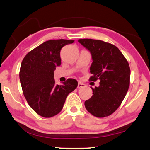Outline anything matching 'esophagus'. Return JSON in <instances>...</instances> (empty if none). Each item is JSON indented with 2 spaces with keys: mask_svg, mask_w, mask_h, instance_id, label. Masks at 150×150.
<instances>
[{
  "mask_svg": "<svg viewBox=\"0 0 150 150\" xmlns=\"http://www.w3.org/2000/svg\"><path fill=\"white\" fill-rule=\"evenodd\" d=\"M85 87V85L83 84V83H81V82H79L78 83V85H77V88H83Z\"/></svg>",
  "mask_w": 150,
  "mask_h": 150,
  "instance_id": "esophagus-1",
  "label": "esophagus"
}]
</instances>
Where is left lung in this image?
<instances>
[{
  "mask_svg": "<svg viewBox=\"0 0 150 150\" xmlns=\"http://www.w3.org/2000/svg\"><path fill=\"white\" fill-rule=\"evenodd\" d=\"M79 43L89 51L92 57L90 80L100 81L91 98L85 102L88 112L96 117L112 114L121 105L130 85L129 64L117 47L101 40L80 39Z\"/></svg>",
  "mask_w": 150,
  "mask_h": 150,
  "instance_id": "8db88e82",
  "label": "left lung"
}]
</instances>
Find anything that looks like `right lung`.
<instances>
[{"instance_id": "add662e5", "label": "right lung", "mask_w": 150, "mask_h": 150, "mask_svg": "<svg viewBox=\"0 0 150 150\" xmlns=\"http://www.w3.org/2000/svg\"><path fill=\"white\" fill-rule=\"evenodd\" d=\"M74 40H51L30 52L22 60L20 81L28 103L38 115L50 118L62 110L66 98L77 87L74 79L56 85L54 71L61 65L60 51Z\"/></svg>"}]
</instances>
